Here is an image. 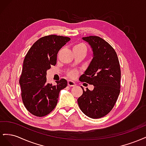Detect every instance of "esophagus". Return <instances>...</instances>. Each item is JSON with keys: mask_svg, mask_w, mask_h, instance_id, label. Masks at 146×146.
Masks as SVG:
<instances>
[{"mask_svg": "<svg viewBox=\"0 0 146 146\" xmlns=\"http://www.w3.org/2000/svg\"><path fill=\"white\" fill-rule=\"evenodd\" d=\"M68 85L69 86H76V84L72 80H68Z\"/></svg>", "mask_w": 146, "mask_h": 146, "instance_id": "1", "label": "esophagus"}]
</instances>
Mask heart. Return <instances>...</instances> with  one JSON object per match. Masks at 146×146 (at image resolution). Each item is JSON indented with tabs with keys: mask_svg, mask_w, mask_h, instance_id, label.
Listing matches in <instances>:
<instances>
[{
	"mask_svg": "<svg viewBox=\"0 0 146 146\" xmlns=\"http://www.w3.org/2000/svg\"><path fill=\"white\" fill-rule=\"evenodd\" d=\"M82 48V49L85 50L86 52V47L85 44H82V43H79V44H76V46H74L73 48ZM78 73H79V71L78 70L74 69V70H70V71L68 73V75L70 78H76L77 77V76Z\"/></svg>",
	"mask_w": 146,
	"mask_h": 146,
	"instance_id": "1",
	"label": "heart"
}]
</instances>
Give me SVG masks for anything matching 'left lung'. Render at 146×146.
<instances>
[{
  "instance_id": "1",
  "label": "left lung",
  "mask_w": 146,
  "mask_h": 146,
  "mask_svg": "<svg viewBox=\"0 0 146 146\" xmlns=\"http://www.w3.org/2000/svg\"><path fill=\"white\" fill-rule=\"evenodd\" d=\"M93 51V58L80 80L94 86L90 91L82 88L77 100L82 111L92 119L107 115L114 107L121 88V68L116 52L104 39L97 36L83 37Z\"/></svg>"
}]
</instances>
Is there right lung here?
Listing matches in <instances>:
<instances>
[{"instance_id": "obj_1", "label": "right lung", "mask_w": 146, "mask_h": 146, "mask_svg": "<svg viewBox=\"0 0 146 146\" xmlns=\"http://www.w3.org/2000/svg\"><path fill=\"white\" fill-rule=\"evenodd\" d=\"M70 38L50 35L39 38L30 47L24 60L19 78L23 104L33 115L42 117L53 111L60 91L68 85L65 79L56 85L47 83V69L56 63L57 54Z\"/></svg>"}]
</instances>
